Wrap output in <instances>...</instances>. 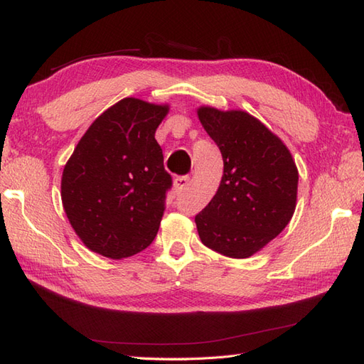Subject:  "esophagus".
<instances>
[{"instance_id":"1","label":"esophagus","mask_w":364,"mask_h":364,"mask_svg":"<svg viewBox=\"0 0 364 364\" xmlns=\"http://www.w3.org/2000/svg\"><path fill=\"white\" fill-rule=\"evenodd\" d=\"M189 176H176L175 178V181H173V184H175V192L176 194H181V192L186 189L188 186H189Z\"/></svg>"}]
</instances>
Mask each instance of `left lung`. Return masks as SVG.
<instances>
[{"instance_id": "8db88e82", "label": "left lung", "mask_w": 364, "mask_h": 364, "mask_svg": "<svg viewBox=\"0 0 364 364\" xmlns=\"http://www.w3.org/2000/svg\"><path fill=\"white\" fill-rule=\"evenodd\" d=\"M205 131L223 159L220 186L196 215L202 242L230 258H249L288 225L297 200L299 172L272 131L244 111L198 107Z\"/></svg>"}]
</instances>
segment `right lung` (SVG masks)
I'll use <instances>...</instances> for the list:
<instances>
[{
    "label": "right lung",
    "mask_w": 364,
    "mask_h": 364,
    "mask_svg": "<svg viewBox=\"0 0 364 364\" xmlns=\"http://www.w3.org/2000/svg\"><path fill=\"white\" fill-rule=\"evenodd\" d=\"M167 105L123 98L92 123L67 161L64 211L92 252L133 257L156 236L172 176L154 133Z\"/></svg>",
    "instance_id": "right-lung-1"
}]
</instances>
